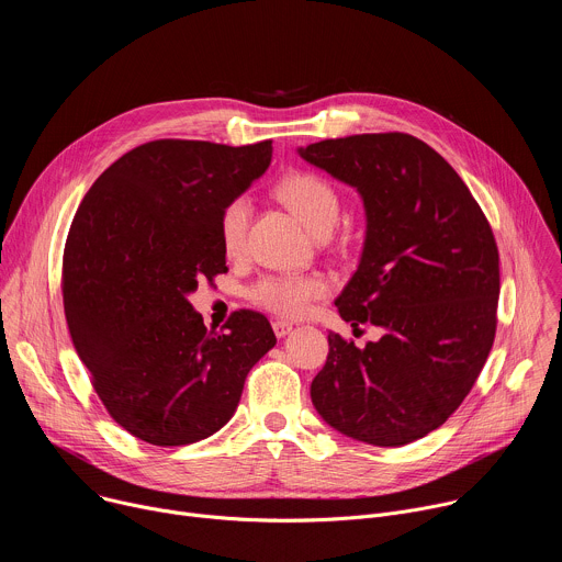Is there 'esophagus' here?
<instances>
[{
  "mask_svg": "<svg viewBox=\"0 0 562 562\" xmlns=\"http://www.w3.org/2000/svg\"><path fill=\"white\" fill-rule=\"evenodd\" d=\"M273 331H276L278 338H284V336H289V334L293 331V325H291V323H284V319H276V323H273Z\"/></svg>",
  "mask_w": 562,
  "mask_h": 562,
  "instance_id": "1",
  "label": "esophagus"
}]
</instances>
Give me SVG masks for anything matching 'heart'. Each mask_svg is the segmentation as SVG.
Instances as JSON below:
<instances>
[{
    "label": "heart",
    "instance_id": "obj_1",
    "mask_svg": "<svg viewBox=\"0 0 562 562\" xmlns=\"http://www.w3.org/2000/svg\"><path fill=\"white\" fill-rule=\"evenodd\" d=\"M276 195L313 233H331L340 217L336 189L313 173H291L278 187ZM251 217L249 198H233L220 215V243L224 254L237 256L245 247ZM327 293V282L317 276H267L249 289V300L271 313L300 317L308 304Z\"/></svg>",
    "mask_w": 562,
    "mask_h": 562
}]
</instances>
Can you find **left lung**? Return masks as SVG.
I'll use <instances>...</instances> for the list:
<instances>
[{
    "mask_svg": "<svg viewBox=\"0 0 562 562\" xmlns=\"http://www.w3.org/2000/svg\"><path fill=\"white\" fill-rule=\"evenodd\" d=\"M297 153L362 198L364 247L336 306L347 323L382 331L364 349L329 334L311 403L353 440L409 445L447 423L492 351V226L447 159L414 135L362 133Z\"/></svg>",
    "mask_w": 562,
    "mask_h": 562,
    "instance_id": "left-lung-1",
    "label": "left lung"
}]
</instances>
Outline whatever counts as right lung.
Instances as JSON below:
<instances>
[{"label": "right lung", "instance_id": "add662e5", "mask_svg": "<svg viewBox=\"0 0 562 562\" xmlns=\"http://www.w3.org/2000/svg\"><path fill=\"white\" fill-rule=\"evenodd\" d=\"M271 153V139L146 142L75 213L61 271L68 331L111 418L144 442L213 436L276 347L262 313L235 311L217 334L189 302L198 280L228 271L222 209L269 169Z\"/></svg>", "mask_w": 562, "mask_h": 562}]
</instances>
